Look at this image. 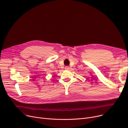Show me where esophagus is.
<instances>
[{"label":"esophagus","mask_w":128,"mask_h":128,"mask_svg":"<svg viewBox=\"0 0 128 128\" xmlns=\"http://www.w3.org/2000/svg\"><path fill=\"white\" fill-rule=\"evenodd\" d=\"M69 69H70V68H69V66H66L65 69H66V70H69Z\"/></svg>","instance_id":"34e87169"}]
</instances>
